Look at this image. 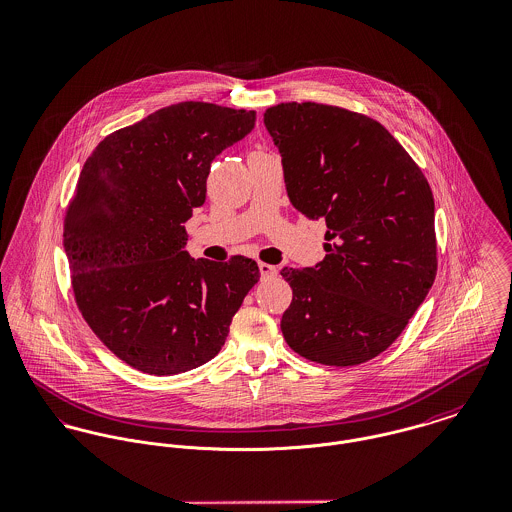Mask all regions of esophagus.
I'll list each match as a JSON object with an SVG mask.
<instances>
[{
    "mask_svg": "<svg viewBox=\"0 0 512 512\" xmlns=\"http://www.w3.org/2000/svg\"><path fill=\"white\" fill-rule=\"evenodd\" d=\"M259 271H261L263 278H275V276L278 275L276 267L269 265V263H259Z\"/></svg>",
    "mask_w": 512,
    "mask_h": 512,
    "instance_id": "1",
    "label": "esophagus"
}]
</instances>
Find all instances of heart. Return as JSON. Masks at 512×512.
<instances>
[{
    "instance_id": "heart-1",
    "label": "heart",
    "mask_w": 512,
    "mask_h": 512,
    "mask_svg": "<svg viewBox=\"0 0 512 512\" xmlns=\"http://www.w3.org/2000/svg\"><path fill=\"white\" fill-rule=\"evenodd\" d=\"M255 152H261V150H255Z\"/></svg>"
}]
</instances>
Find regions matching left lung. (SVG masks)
Here are the masks:
<instances>
[{"label": "left lung", "mask_w": 512, "mask_h": 512, "mask_svg": "<svg viewBox=\"0 0 512 512\" xmlns=\"http://www.w3.org/2000/svg\"><path fill=\"white\" fill-rule=\"evenodd\" d=\"M265 126L290 202L325 220V259L284 267L280 329L294 353L356 366L384 353L436 276L434 198L421 167L374 118L323 103H280Z\"/></svg>", "instance_id": "left-lung-1"}]
</instances>
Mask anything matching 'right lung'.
Here are the masks:
<instances>
[{"label":"right lung","mask_w":512,"mask_h":512,"mask_svg":"<svg viewBox=\"0 0 512 512\" xmlns=\"http://www.w3.org/2000/svg\"><path fill=\"white\" fill-rule=\"evenodd\" d=\"M253 126L255 111L169 105L109 134L79 173L64 216L74 298L99 341L140 372L171 376L214 358L259 282L253 259L185 249L212 161Z\"/></svg>","instance_id":"1"}]
</instances>
